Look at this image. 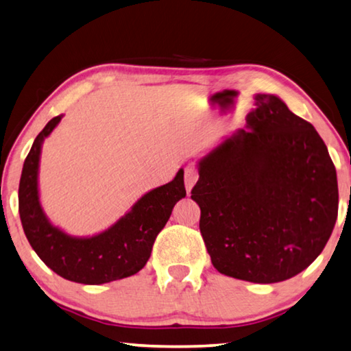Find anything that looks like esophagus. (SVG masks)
<instances>
[{
	"label": "esophagus",
	"instance_id": "esophagus-1",
	"mask_svg": "<svg viewBox=\"0 0 351 351\" xmlns=\"http://www.w3.org/2000/svg\"><path fill=\"white\" fill-rule=\"evenodd\" d=\"M197 180H199L197 169H195L194 166H188V168L185 169V188H186L188 194L191 193V189L195 183H197Z\"/></svg>",
	"mask_w": 351,
	"mask_h": 351
}]
</instances>
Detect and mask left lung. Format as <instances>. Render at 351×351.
<instances>
[{
    "label": "left lung",
    "mask_w": 351,
    "mask_h": 351,
    "mask_svg": "<svg viewBox=\"0 0 351 351\" xmlns=\"http://www.w3.org/2000/svg\"><path fill=\"white\" fill-rule=\"evenodd\" d=\"M247 128L199 160L191 199L219 273L274 284L322 253L337 219V177L311 123L279 97L254 95Z\"/></svg>",
    "instance_id": "left-lung-1"
}]
</instances>
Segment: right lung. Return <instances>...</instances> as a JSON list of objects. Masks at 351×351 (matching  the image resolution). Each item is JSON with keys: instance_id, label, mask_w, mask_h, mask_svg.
<instances>
[{"instance_id": "1", "label": "right lung", "mask_w": 351, "mask_h": 351, "mask_svg": "<svg viewBox=\"0 0 351 351\" xmlns=\"http://www.w3.org/2000/svg\"><path fill=\"white\" fill-rule=\"evenodd\" d=\"M53 117L36 135L24 160L18 210L30 247L61 278L86 285H100L138 273L149 259L154 241L168 222L172 208L186 195L183 169L174 180L158 186L135 202L131 210L103 232L75 237L49 222L38 194L41 146L58 125Z\"/></svg>"}]
</instances>
